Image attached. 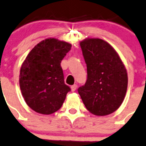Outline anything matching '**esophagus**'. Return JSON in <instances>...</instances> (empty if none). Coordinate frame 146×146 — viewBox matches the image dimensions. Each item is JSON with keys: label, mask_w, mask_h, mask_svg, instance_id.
I'll use <instances>...</instances> for the list:
<instances>
[{"label": "esophagus", "mask_w": 146, "mask_h": 146, "mask_svg": "<svg viewBox=\"0 0 146 146\" xmlns=\"http://www.w3.org/2000/svg\"><path fill=\"white\" fill-rule=\"evenodd\" d=\"M76 88H77L76 84H73V85L71 86V90H72L73 92H74L76 90Z\"/></svg>", "instance_id": "1"}]
</instances>
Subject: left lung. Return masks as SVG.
<instances>
[{"instance_id": "obj_1", "label": "left lung", "mask_w": 146, "mask_h": 146, "mask_svg": "<svg viewBox=\"0 0 146 146\" xmlns=\"http://www.w3.org/2000/svg\"><path fill=\"white\" fill-rule=\"evenodd\" d=\"M88 79L78 93L91 113L105 116L117 111L124 100L128 75L118 53L102 39L86 38L80 42Z\"/></svg>"}]
</instances>
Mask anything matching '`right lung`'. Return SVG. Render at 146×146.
<instances>
[{
    "label": "right lung",
    "instance_id": "obj_1",
    "mask_svg": "<svg viewBox=\"0 0 146 146\" xmlns=\"http://www.w3.org/2000/svg\"><path fill=\"white\" fill-rule=\"evenodd\" d=\"M71 44L46 38L29 52L20 70L22 96L30 108L41 114L59 110L70 88L65 84L61 62Z\"/></svg>",
    "mask_w": 146,
    "mask_h": 146
}]
</instances>
